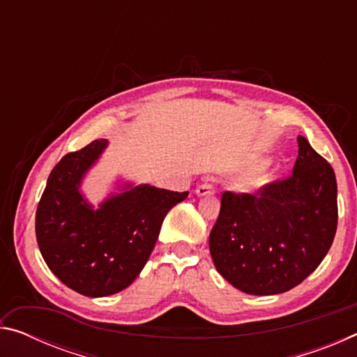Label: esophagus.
<instances>
[{
	"mask_svg": "<svg viewBox=\"0 0 357 357\" xmlns=\"http://www.w3.org/2000/svg\"><path fill=\"white\" fill-rule=\"evenodd\" d=\"M215 190V185L213 183H208V181H204L200 185L197 187V195L198 197H203V195H211V193H214Z\"/></svg>",
	"mask_w": 357,
	"mask_h": 357,
	"instance_id": "obj_1",
	"label": "esophagus"
}]
</instances>
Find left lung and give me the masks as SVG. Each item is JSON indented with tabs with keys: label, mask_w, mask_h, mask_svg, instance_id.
Returning <instances> with one entry per match:
<instances>
[{
	"label": "left lung",
	"mask_w": 357,
	"mask_h": 357,
	"mask_svg": "<svg viewBox=\"0 0 357 357\" xmlns=\"http://www.w3.org/2000/svg\"><path fill=\"white\" fill-rule=\"evenodd\" d=\"M293 173L255 193L225 190L209 234L215 269L241 291L279 294L307 279L337 229L334 170L304 137Z\"/></svg>",
	"instance_id": "1"
}]
</instances>
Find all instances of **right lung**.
<instances>
[{
    "label": "right lung",
    "instance_id": "obj_1",
    "mask_svg": "<svg viewBox=\"0 0 357 357\" xmlns=\"http://www.w3.org/2000/svg\"><path fill=\"white\" fill-rule=\"evenodd\" d=\"M105 146L100 138L66 154L36 211V238L47 266L66 287L89 298L114 294L137 279L168 211L189 195L138 185L91 209L78 184Z\"/></svg>",
    "mask_w": 357,
    "mask_h": 357
}]
</instances>
